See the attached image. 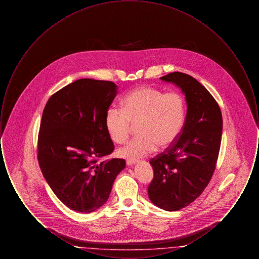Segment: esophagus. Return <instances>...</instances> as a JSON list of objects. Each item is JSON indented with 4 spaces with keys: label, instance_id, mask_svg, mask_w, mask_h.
I'll use <instances>...</instances> for the list:
<instances>
[{
    "label": "esophagus",
    "instance_id": "obj_1",
    "mask_svg": "<svg viewBox=\"0 0 259 259\" xmlns=\"http://www.w3.org/2000/svg\"><path fill=\"white\" fill-rule=\"evenodd\" d=\"M138 162V160H136V159H131V158H129V159H127L126 160V164L128 165V166H131V165H133V164H136Z\"/></svg>",
    "mask_w": 259,
    "mask_h": 259
}]
</instances>
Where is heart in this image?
I'll return each instance as SVG.
<instances>
[{"instance_id":"1","label":"heart","mask_w":259,"mask_h":259,"mask_svg":"<svg viewBox=\"0 0 259 259\" xmlns=\"http://www.w3.org/2000/svg\"><path fill=\"white\" fill-rule=\"evenodd\" d=\"M185 120L183 96L176 92L163 94L153 87H142L131 91L122 108L111 107L106 113L105 124L111 140L122 144L129 138L132 124H139L140 137L119 149L120 155L141 158L166 148L178 139Z\"/></svg>"}]
</instances>
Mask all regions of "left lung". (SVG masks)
Wrapping results in <instances>:
<instances>
[{
	"instance_id": "1",
	"label": "left lung",
	"mask_w": 259,
	"mask_h": 259,
	"mask_svg": "<svg viewBox=\"0 0 259 259\" xmlns=\"http://www.w3.org/2000/svg\"><path fill=\"white\" fill-rule=\"evenodd\" d=\"M184 92L185 125L178 139L151 158L150 201L160 209L179 210L201 195L217 166L222 134L221 108L209 91L189 74L174 72L160 77Z\"/></svg>"
}]
</instances>
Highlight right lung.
I'll return each instance as SVG.
<instances>
[{"label": "right lung", "instance_id": "1", "mask_svg": "<svg viewBox=\"0 0 259 259\" xmlns=\"http://www.w3.org/2000/svg\"><path fill=\"white\" fill-rule=\"evenodd\" d=\"M117 87L81 78L48 101L37 137V160L48 184L63 204L91 212L110 196L125 160H101L114 149L105 118Z\"/></svg>", "mask_w": 259, "mask_h": 259}]
</instances>
